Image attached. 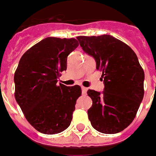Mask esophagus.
I'll list each match as a JSON object with an SVG mask.
<instances>
[{
  "mask_svg": "<svg viewBox=\"0 0 156 156\" xmlns=\"http://www.w3.org/2000/svg\"><path fill=\"white\" fill-rule=\"evenodd\" d=\"M81 91H82V94H87V88L85 87H81Z\"/></svg>",
  "mask_w": 156,
  "mask_h": 156,
  "instance_id": "esophagus-1",
  "label": "esophagus"
}]
</instances>
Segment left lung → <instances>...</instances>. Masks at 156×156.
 I'll use <instances>...</instances> for the list:
<instances>
[{"label": "left lung", "mask_w": 156, "mask_h": 156, "mask_svg": "<svg viewBox=\"0 0 156 156\" xmlns=\"http://www.w3.org/2000/svg\"><path fill=\"white\" fill-rule=\"evenodd\" d=\"M82 50L94 56L96 69L102 72V94L88 90L93 100L87 111L96 130L116 134L132 123L144 95V71L133 50L111 35L79 36Z\"/></svg>", "instance_id": "left-lung-1"}]
</instances>
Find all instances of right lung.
<instances>
[{
  "instance_id": "obj_1",
  "label": "right lung",
  "mask_w": 156,
  "mask_h": 156,
  "mask_svg": "<svg viewBox=\"0 0 156 156\" xmlns=\"http://www.w3.org/2000/svg\"><path fill=\"white\" fill-rule=\"evenodd\" d=\"M78 45L76 38L46 37L24 53L14 73L15 100L27 121L43 134H57L70 125L81 88L56 82Z\"/></svg>"
}]
</instances>
